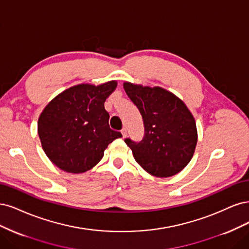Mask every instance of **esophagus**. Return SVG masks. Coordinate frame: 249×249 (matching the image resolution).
Masks as SVG:
<instances>
[{
    "instance_id": "esophagus-1",
    "label": "esophagus",
    "mask_w": 249,
    "mask_h": 249,
    "mask_svg": "<svg viewBox=\"0 0 249 249\" xmlns=\"http://www.w3.org/2000/svg\"><path fill=\"white\" fill-rule=\"evenodd\" d=\"M121 132H122L123 138H126V136H127V129H126V128H123Z\"/></svg>"
}]
</instances>
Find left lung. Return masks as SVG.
<instances>
[{
  "mask_svg": "<svg viewBox=\"0 0 249 249\" xmlns=\"http://www.w3.org/2000/svg\"><path fill=\"white\" fill-rule=\"evenodd\" d=\"M128 97L139 108L145 126L143 139H125L133 157L152 176L178 174L194 156L197 131L195 118L180 98L160 87L124 83Z\"/></svg>",
  "mask_w": 249,
  "mask_h": 249,
  "instance_id": "8db88e82",
  "label": "left lung"
}]
</instances>
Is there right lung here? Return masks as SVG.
Wrapping results in <instances>:
<instances>
[{
  "instance_id": "1",
  "label": "right lung",
  "mask_w": 249,
  "mask_h": 249,
  "mask_svg": "<svg viewBox=\"0 0 249 249\" xmlns=\"http://www.w3.org/2000/svg\"><path fill=\"white\" fill-rule=\"evenodd\" d=\"M117 82L81 84L59 94L38 120V134L46 156L61 170L79 174L91 170L109 143L122 134L110 129L104 102Z\"/></svg>"
}]
</instances>
